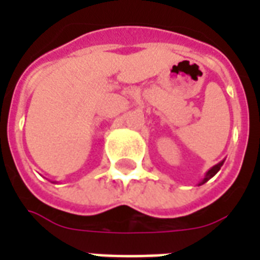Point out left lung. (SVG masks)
<instances>
[{"label": "left lung", "mask_w": 260, "mask_h": 260, "mask_svg": "<svg viewBox=\"0 0 260 260\" xmlns=\"http://www.w3.org/2000/svg\"><path fill=\"white\" fill-rule=\"evenodd\" d=\"M223 163H224V160H221L220 163H217V164H216V166H213L212 169L209 170V171H207L206 174H205V178H203V180H202L201 182H199V185H203L205 182H207V181L210 180L212 177H214V175L217 174L218 170L221 169V166H223Z\"/></svg>", "instance_id": "1"}]
</instances>
